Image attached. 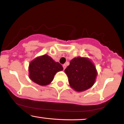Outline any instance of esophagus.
Returning a JSON list of instances; mask_svg holds the SVG:
<instances>
[{
  "label": "esophagus",
  "mask_w": 124,
  "mask_h": 124,
  "mask_svg": "<svg viewBox=\"0 0 124 124\" xmlns=\"http://www.w3.org/2000/svg\"><path fill=\"white\" fill-rule=\"evenodd\" d=\"M63 69H64V70H65V69H66V65H65V64H64V65H63Z\"/></svg>",
  "instance_id": "esophagus-1"
}]
</instances>
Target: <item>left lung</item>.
<instances>
[{
  "label": "left lung",
  "mask_w": 124,
  "mask_h": 124,
  "mask_svg": "<svg viewBox=\"0 0 124 124\" xmlns=\"http://www.w3.org/2000/svg\"><path fill=\"white\" fill-rule=\"evenodd\" d=\"M65 72L70 87L78 92L92 87L97 76L96 66L90 59L80 56L72 59Z\"/></svg>",
  "instance_id": "left-lung-1"
}]
</instances>
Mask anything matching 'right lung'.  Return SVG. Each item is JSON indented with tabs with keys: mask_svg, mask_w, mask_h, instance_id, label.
<instances>
[{
	"mask_svg": "<svg viewBox=\"0 0 124 124\" xmlns=\"http://www.w3.org/2000/svg\"><path fill=\"white\" fill-rule=\"evenodd\" d=\"M63 69L59 62H55L45 54L31 61L28 66V76L34 83L40 86H46L52 82L55 74Z\"/></svg>",
	"mask_w": 124,
	"mask_h": 124,
	"instance_id": "1",
	"label": "right lung"
}]
</instances>
